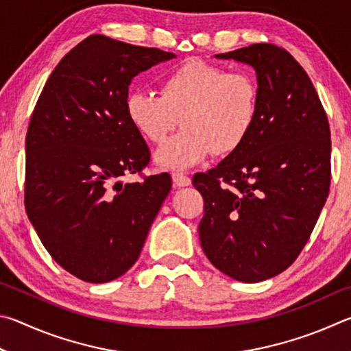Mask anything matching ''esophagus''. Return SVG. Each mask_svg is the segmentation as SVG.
Instances as JSON below:
<instances>
[{"label": "esophagus", "mask_w": 351, "mask_h": 351, "mask_svg": "<svg viewBox=\"0 0 351 351\" xmlns=\"http://www.w3.org/2000/svg\"><path fill=\"white\" fill-rule=\"evenodd\" d=\"M172 182H174V186H179V188L191 185V179L183 174V172H174V174H172Z\"/></svg>", "instance_id": "esophagus-1"}]
</instances>
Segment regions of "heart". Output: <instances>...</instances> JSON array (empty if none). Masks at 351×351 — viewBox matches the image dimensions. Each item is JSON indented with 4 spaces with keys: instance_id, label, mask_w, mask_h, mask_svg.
I'll list each match as a JSON object with an SVG mask.
<instances>
[{
    "instance_id": "heart-1",
    "label": "heart",
    "mask_w": 351,
    "mask_h": 351,
    "mask_svg": "<svg viewBox=\"0 0 351 351\" xmlns=\"http://www.w3.org/2000/svg\"><path fill=\"white\" fill-rule=\"evenodd\" d=\"M259 86L248 72L189 60L163 78L160 94L132 92L126 115L141 137L162 145L180 125L185 128L157 154L165 169H188L214 152H236L253 132Z\"/></svg>"
}]
</instances>
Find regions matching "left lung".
<instances>
[{"label": "left lung", "mask_w": 351, "mask_h": 351, "mask_svg": "<svg viewBox=\"0 0 351 351\" xmlns=\"http://www.w3.org/2000/svg\"><path fill=\"white\" fill-rule=\"evenodd\" d=\"M216 57L254 67L259 109L248 140L193 177L205 208L199 236L214 267L253 284L285 271L308 242L330 191V126L285 49L257 43Z\"/></svg>", "instance_id": "1"}]
</instances>
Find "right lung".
Masks as SVG:
<instances>
[{
	"label": "right lung",
	"instance_id": "obj_1",
	"mask_svg": "<svg viewBox=\"0 0 351 351\" xmlns=\"http://www.w3.org/2000/svg\"><path fill=\"white\" fill-rule=\"evenodd\" d=\"M156 47L90 35L43 88L26 135L24 206L52 259L90 284L125 274L171 191L168 172L141 174L151 152L126 115L129 84L174 58Z\"/></svg>",
	"mask_w": 351,
	"mask_h": 351
}]
</instances>
